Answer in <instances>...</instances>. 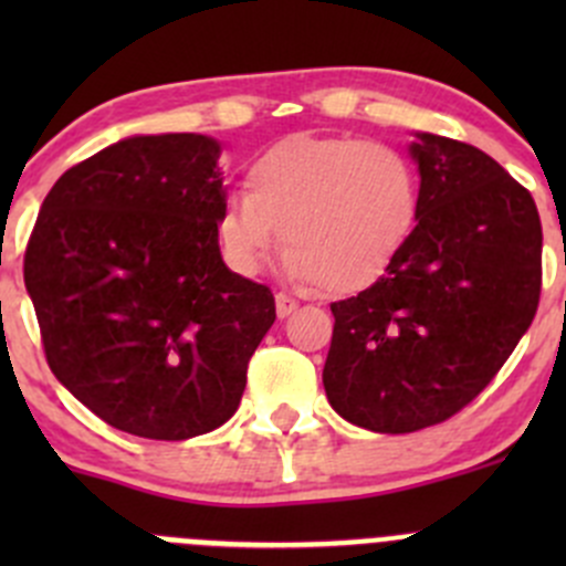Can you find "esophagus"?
Segmentation results:
<instances>
[{"label": "esophagus", "mask_w": 566, "mask_h": 566, "mask_svg": "<svg viewBox=\"0 0 566 566\" xmlns=\"http://www.w3.org/2000/svg\"><path fill=\"white\" fill-rule=\"evenodd\" d=\"M295 310H298V301L290 298V295H284V293H276V315L282 319L290 317Z\"/></svg>", "instance_id": "obj_1"}]
</instances>
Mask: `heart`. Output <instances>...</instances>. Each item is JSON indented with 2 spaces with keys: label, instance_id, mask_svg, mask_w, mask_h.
<instances>
[{
  "label": "heart",
  "instance_id": "1",
  "mask_svg": "<svg viewBox=\"0 0 566 566\" xmlns=\"http://www.w3.org/2000/svg\"><path fill=\"white\" fill-rule=\"evenodd\" d=\"M419 205V172L397 147L298 134L249 164L247 193L224 199L219 241L227 262L251 276L282 235L293 282L353 295L389 271Z\"/></svg>",
  "mask_w": 566,
  "mask_h": 566
}]
</instances>
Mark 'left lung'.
Returning a JSON list of instances; mask_svg holds the SVG:
<instances>
[{
  "mask_svg": "<svg viewBox=\"0 0 566 566\" xmlns=\"http://www.w3.org/2000/svg\"><path fill=\"white\" fill-rule=\"evenodd\" d=\"M419 219L389 271L331 304V408L373 432L447 421L495 378L536 315L542 224L531 193L465 142L416 130Z\"/></svg>",
  "mask_w": 566,
  "mask_h": 566,
  "instance_id": "left-lung-1",
  "label": "left lung"
}]
</instances>
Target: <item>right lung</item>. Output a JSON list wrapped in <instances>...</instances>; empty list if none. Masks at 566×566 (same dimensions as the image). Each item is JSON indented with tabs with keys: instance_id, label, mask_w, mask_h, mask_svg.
I'll return each instance as SVG.
<instances>
[{
	"instance_id": "1",
	"label": "right lung",
	"mask_w": 566,
	"mask_h": 566,
	"mask_svg": "<svg viewBox=\"0 0 566 566\" xmlns=\"http://www.w3.org/2000/svg\"><path fill=\"white\" fill-rule=\"evenodd\" d=\"M219 139L125 136L43 199L24 284L51 373L98 419L186 441L232 419L273 293L224 265Z\"/></svg>"
}]
</instances>
